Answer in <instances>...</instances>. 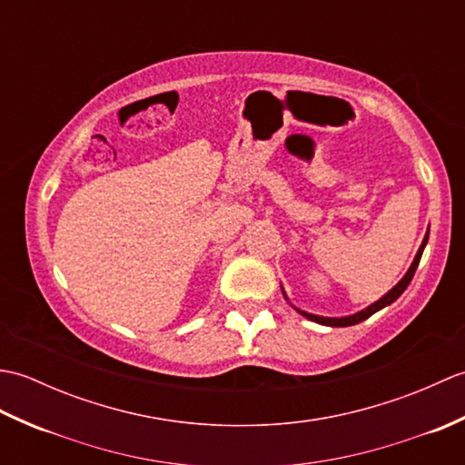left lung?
<instances>
[{
	"instance_id": "8db88e82",
	"label": "left lung",
	"mask_w": 465,
	"mask_h": 465,
	"mask_svg": "<svg viewBox=\"0 0 465 465\" xmlns=\"http://www.w3.org/2000/svg\"><path fill=\"white\" fill-rule=\"evenodd\" d=\"M428 235H430V232L426 233V238H423V242H421V245H420V250H418V253H416V260H413V263L410 265L408 273L403 275V278L400 280V283L396 285V288H391L388 293L383 295L381 300L371 303L370 308H365V310H361V312H358V313H353V315H348V318H322V315H313V313L302 312V310H298V312L303 315V318H308V320H312V322H315V323H322V325H331V328H345V325H355V323H360V322H363V320H368L370 315H373L375 312H380L381 308H385V305L393 303V302H396V300L400 298V295H401L403 292H406V288H408L411 278H413V273H416V270H418V263H420V260H421L423 248H426V243H428Z\"/></svg>"
}]
</instances>
